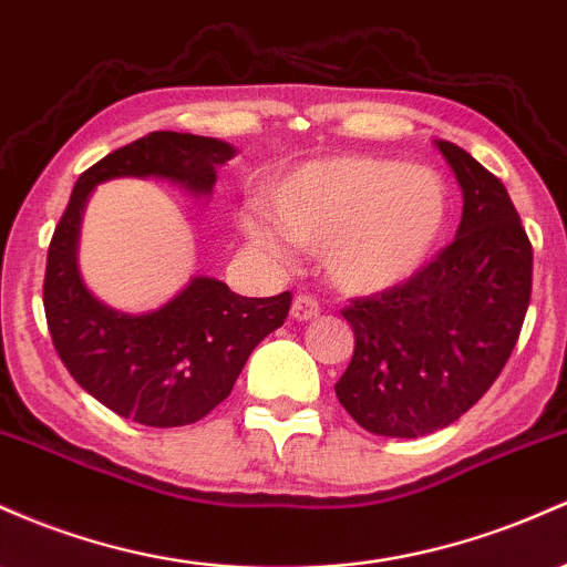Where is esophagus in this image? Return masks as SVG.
Instances as JSON below:
<instances>
[{"instance_id":"esophagus-1","label":"esophagus","mask_w":567,"mask_h":567,"mask_svg":"<svg viewBox=\"0 0 567 567\" xmlns=\"http://www.w3.org/2000/svg\"><path fill=\"white\" fill-rule=\"evenodd\" d=\"M290 315L293 320H312V317L320 315V303L315 301L312 296H296L293 298V307H290Z\"/></svg>"}]
</instances>
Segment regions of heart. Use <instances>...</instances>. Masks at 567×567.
<instances>
[{
  "label": "heart",
  "instance_id": "heart-1",
  "mask_svg": "<svg viewBox=\"0 0 567 567\" xmlns=\"http://www.w3.org/2000/svg\"><path fill=\"white\" fill-rule=\"evenodd\" d=\"M271 220L245 215L258 250L285 260L280 231L320 250L322 271L350 296H377L412 279L444 234L450 198L427 166L379 155H333L296 166L269 188Z\"/></svg>",
  "mask_w": 567,
  "mask_h": 567
}]
</instances>
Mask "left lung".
<instances>
[{
  "instance_id": "left-lung-1",
  "label": "left lung",
  "mask_w": 567,
  "mask_h": 567,
  "mask_svg": "<svg viewBox=\"0 0 567 567\" xmlns=\"http://www.w3.org/2000/svg\"><path fill=\"white\" fill-rule=\"evenodd\" d=\"M463 188L450 247L384 293L352 298L354 352L336 382L360 427L416 439L460 420L506 365L533 288V247L508 190L452 142H435Z\"/></svg>"
}]
</instances>
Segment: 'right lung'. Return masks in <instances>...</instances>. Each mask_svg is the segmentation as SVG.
<instances>
[{
	"label": "right lung",
	"instance_id": "add662e5",
	"mask_svg": "<svg viewBox=\"0 0 567 567\" xmlns=\"http://www.w3.org/2000/svg\"><path fill=\"white\" fill-rule=\"evenodd\" d=\"M234 153L213 136L153 132L104 155L74 183L48 247L42 303L61 363L85 393L140 425H190L226 401L250 352L285 322L293 296L245 298L220 279L193 277L153 312L110 309L78 269L85 202L115 177H161L209 196L217 166Z\"/></svg>",
	"mask_w": 567,
	"mask_h": 567
}]
</instances>
